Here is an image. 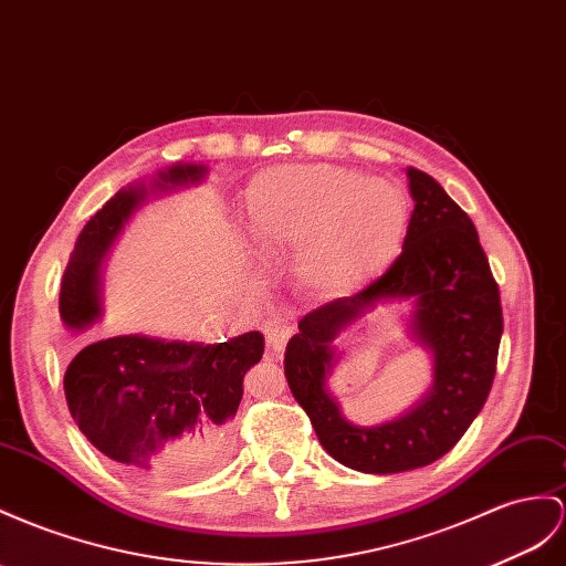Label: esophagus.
Segmentation results:
<instances>
[{
	"instance_id": "1",
	"label": "esophagus",
	"mask_w": 566,
	"mask_h": 566,
	"mask_svg": "<svg viewBox=\"0 0 566 566\" xmlns=\"http://www.w3.org/2000/svg\"><path fill=\"white\" fill-rule=\"evenodd\" d=\"M263 332H265L268 344L272 346V349H274V352H282L286 339H289V335H292V327H289V323L284 321L282 315L270 313L268 321L263 323Z\"/></svg>"
}]
</instances>
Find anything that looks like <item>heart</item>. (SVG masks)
I'll use <instances>...</instances> for the list:
<instances>
[{
    "label": "heart",
    "mask_w": 566,
    "mask_h": 566,
    "mask_svg": "<svg viewBox=\"0 0 566 566\" xmlns=\"http://www.w3.org/2000/svg\"><path fill=\"white\" fill-rule=\"evenodd\" d=\"M245 214L260 251H296L298 282L342 296L395 263L411 208L395 181L337 165H303L255 177L245 191Z\"/></svg>",
    "instance_id": "obj_1"
}]
</instances>
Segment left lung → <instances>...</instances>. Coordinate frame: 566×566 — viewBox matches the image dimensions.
I'll list each match as a JSON object with an SVG mask.
<instances>
[{"label": "left lung", "mask_w": 566, "mask_h": 566, "mask_svg": "<svg viewBox=\"0 0 566 566\" xmlns=\"http://www.w3.org/2000/svg\"><path fill=\"white\" fill-rule=\"evenodd\" d=\"M407 177L413 214L399 258L364 292L301 317L284 354L289 389L325 452L364 473H401L444 457L481 413L497 370L500 286L471 217L430 174L409 167ZM392 297L417 301L415 334L433 352L436 380L407 417L358 429L343 421L324 387L334 357L328 344L360 312Z\"/></svg>", "instance_id": "obj_1"}]
</instances>
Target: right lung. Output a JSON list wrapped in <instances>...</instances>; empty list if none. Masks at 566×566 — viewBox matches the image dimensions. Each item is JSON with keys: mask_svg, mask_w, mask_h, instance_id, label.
Here are the masks:
<instances>
[{"mask_svg": "<svg viewBox=\"0 0 566 566\" xmlns=\"http://www.w3.org/2000/svg\"><path fill=\"white\" fill-rule=\"evenodd\" d=\"M200 177L202 165H177L153 186L165 191ZM145 191L140 184L122 188L76 239L60 292L71 349L64 395L78 430L105 457L150 481L181 483L227 461L243 375L263 358L265 339L245 332L220 344L138 335L78 342L99 315V263Z\"/></svg>", "mask_w": 566, "mask_h": 566, "instance_id": "obj_1", "label": "right lung"}]
</instances>
